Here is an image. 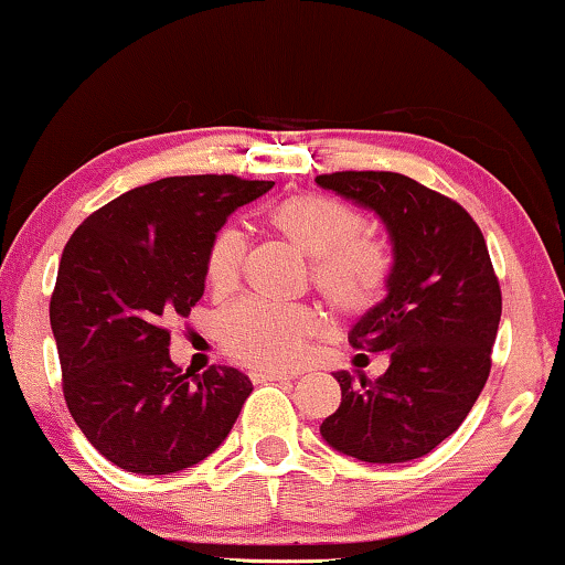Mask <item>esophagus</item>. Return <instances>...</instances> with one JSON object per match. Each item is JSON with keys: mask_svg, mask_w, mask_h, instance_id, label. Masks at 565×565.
Segmentation results:
<instances>
[{"mask_svg": "<svg viewBox=\"0 0 565 565\" xmlns=\"http://www.w3.org/2000/svg\"><path fill=\"white\" fill-rule=\"evenodd\" d=\"M250 379L256 381V384H266V381H284V379H294V376H289V373H286V371L260 369V371H253Z\"/></svg>", "mask_w": 565, "mask_h": 565, "instance_id": "1", "label": "esophagus"}]
</instances>
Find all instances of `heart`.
<instances>
[{
	"mask_svg": "<svg viewBox=\"0 0 565 565\" xmlns=\"http://www.w3.org/2000/svg\"><path fill=\"white\" fill-rule=\"evenodd\" d=\"M268 225L315 260L320 291L345 315H363L386 289L392 260L384 245L363 233L355 206L324 194H294L274 204ZM245 237L225 227L206 253V281L214 291H230L241 279ZM320 320L307 307H279L248 299L222 317V343L235 359L266 369L294 365L307 351Z\"/></svg>",
	"mask_w": 565,
	"mask_h": 565,
	"instance_id": "1",
	"label": "heart"
}]
</instances>
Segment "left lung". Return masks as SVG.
Here are the masks:
<instances>
[{
  "label": "left lung",
  "instance_id": "1",
  "mask_svg": "<svg viewBox=\"0 0 565 565\" xmlns=\"http://www.w3.org/2000/svg\"><path fill=\"white\" fill-rule=\"evenodd\" d=\"M317 186L371 210L392 243L386 297L348 332L353 348L388 353L384 376L355 386L348 371L322 440L365 463L423 458L450 438L491 369L502 291L481 230L463 206L392 171H338ZM363 355V353H361Z\"/></svg>",
  "mask_w": 565,
  "mask_h": 565
}]
</instances>
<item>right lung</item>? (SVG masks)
<instances>
[{"instance_id": "1", "label": "right lung", "mask_w": 565, "mask_h": 565, "mask_svg": "<svg viewBox=\"0 0 565 565\" xmlns=\"http://www.w3.org/2000/svg\"><path fill=\"white\" fill-rule=\"evenodd\" d=\"M274 181L169 177L89 214L61 256L51 328L71 417L125 471L166 476L214 452L250 379L233 365L181 373L166 322L202 299L206 253L237 206Z\"/></svg>"}]
</instances>
